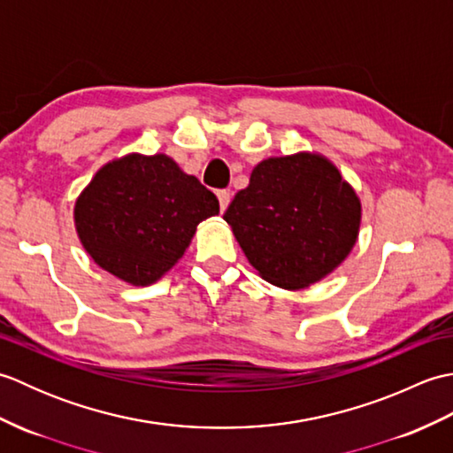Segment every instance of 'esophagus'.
<instances>
[{"instance_id": "34e87169", "label": "esophagus", "mask_w": 453, "mask_h": 453, "mask_svg": "<svg viewBox=\"0 0 453 453\" xmlns=\"http://www.w3.org/2000/svg\"><path fill=\"white\" fill-rule=\"evenodd\" d=\"M216 195H218V200H219V208H221V211H224L229 204V200H232V195H229V190H226V188L218 190Z\"/></svg>"}]
</instances>
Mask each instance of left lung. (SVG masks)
Returning <instances> with one entry per match:
<instances>
[{
  "mask_svg": "<svg viewBox=\"0 0 453 453\" xmlns=\"http://www.w3.org/2000/svg\"><path fill=\"white\" fill-rule=\"evenodd\" d=\"M224 219L265 280L297 290L333 273L350 253L360 202L333 163L296 153L258 163Z\"/></svg>",
  "mask_w": 453,
  "mask_h": 453,
  "instance_id": "left-lung-1",
  "label": "left lung"
}]
</instances>
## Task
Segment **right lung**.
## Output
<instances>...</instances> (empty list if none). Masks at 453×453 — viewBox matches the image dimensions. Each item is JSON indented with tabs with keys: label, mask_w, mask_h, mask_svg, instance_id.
Masks as SVG:
<instances>
[{
	"label": "right lung",
	"mask_w": 453,
	"mask_h": 453,
	"mask_svg": "<svg viewBox=\"0 0 453 453\" xmlns=\"http://www.w3.org/2000/svg\"><path fill=\"white\" fill-rule=\"evenodd\" d=\"M218 211L214 192L171 157L130 153L107 163L81 192L75 227L101 268L148 286L185 255L200 221Z\"/></svg>",
	"instance_id": "add662e5"
}]
</instances>
